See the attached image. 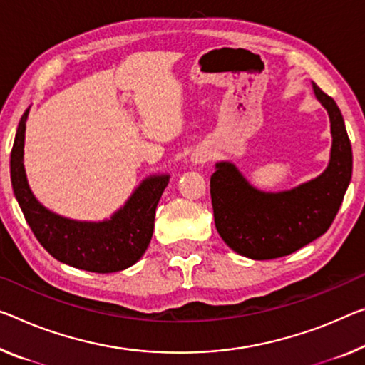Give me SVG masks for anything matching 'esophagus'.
<instances>
[{
	"label": "esophagus",
	"mask_w": 365,
	"mask_h": 365,
	"mask_svg": "<svg viewBox=\"0 0 365 365\" xmlns=\"http://www.w3.org/2000/svg\"><path fill=\"white\" fill-rule=\"evenodd\" d=\"M205 161V156H197V158H195V163H204Z\"/></svg>",
	"instance_id": "34e87169"
}]
</instances>
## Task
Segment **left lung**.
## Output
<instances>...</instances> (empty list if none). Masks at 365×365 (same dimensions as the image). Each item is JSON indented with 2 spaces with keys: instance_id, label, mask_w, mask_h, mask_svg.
<instances>
[{
  "instance_id": "8db88e82",
  "label": "left lung",
  "mask_w": 365,
  "mask_h": 365,
  "mask_svg": "<svg viewBox=\"0 0 365 365\" xmlns=\"http://www.w3.org/2000/svg\"><path fill=\"white\" fill-rule=\"evenodd\" d=\"M317 99L328 110L331 153L322 175L282 192L251 186L230 161L215 165L210 197L217 232L235 253L251 259H276L317 240L331 227L352 175V148L334 99L315 83Z\"/></svg>"
}]
</instances>
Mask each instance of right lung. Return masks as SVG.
I'll return each mask as SVG.
<instances>
[{
	"instance_id": "obj_1",
	"label": "right lung",
	"mask_w": 365,
	"mask_h": 365,
	"mask_svg": "<svg viewBox=\"0 0 365 365\" xmlns=\"http://www.w3.org/2000/svg\"><path fill=\"white\" fill-rule=\"evenodd\" d=\"M29 109L22 114L11 150V182L26 222L55 259L89 272L109 274L130 267L147 251L155 210L170 182L168 175L143 179L124 207L103 222H78L46 209L34 197L24 170V133Z\"/></svg>"
}]
</instances>
